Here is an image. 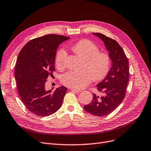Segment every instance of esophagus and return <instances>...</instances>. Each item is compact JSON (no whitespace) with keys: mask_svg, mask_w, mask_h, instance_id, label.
Returning <instances> with one entry per match:
<instances>
[{"mask_svg":"<svg viewBox=\"0 0 151 151\" xmlns=\"http://www.w3.org/2000/svg\"><path fill=\"white\" fill-rule=\"evenodd\" d=\"M73 92H74L75 93H80L81 92L80 90H75V89H71V90Z\"/></svg>","mask_w":151,"mask_h":151,"instance_id":"obj_1","label":"esophagus"}]
</instances>
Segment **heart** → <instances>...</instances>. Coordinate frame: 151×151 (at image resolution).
<instances>
[{
  "instance_id": "1",
  "label": "heart",
  "mask_w": 151,
  "mask_h": 151,
  "mask_svg": "<svg viewBox=\"0 0 151 151\" xmlns=\"http://www.w3.org/2000/svg\"><path fill=\"white\" fill-rule=\"evenodd\" d=\"M72 51L83 60L81 71H69L61 77V83L67 87L75 90L85 88L93 78L94 81L103 79L110 69L111 58L106 52H99L98 45L93 42L84 39L71 47ZM66 52L63 48L60 49L56 55L55 65L58 70L65 66Z\"/></svg>"
}]
</instances>
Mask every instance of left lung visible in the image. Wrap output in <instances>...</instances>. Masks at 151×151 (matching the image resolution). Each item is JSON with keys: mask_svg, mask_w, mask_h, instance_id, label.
Wrapping results in <instances>:
<instances>
[{"mask_svg": "<svg viewBox=\"0 0 151 151\" xmlns=\"http://www.w3.org/2000/svg\"><path fill=\"white\" fill-rule=\"evenodd\" d=\"M104 42L112 61V66L105 78L97 85L100 95L93 93L92 101L84 106L96 116L111 113L123 101L129 81V61L123 50L116 40L100 33H93Z\"/></svg>", "mask_w": 151, "mask_h": 151, "instance_id": "8db88e82", "label": "left lung"}]
</instances>
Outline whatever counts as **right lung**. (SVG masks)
<instances>
[{
	"label": "right lung",
	"instance_id": "obj_1",
	"mask_svg": "<svg viewBox=\"0 0 151 151\" xmlns=\"http://www.w3.org/2000/svg\"><path fill=\"white\" fill-rule=\"evenodd\" d=\"M70 37L48 34L30 40L22 48L16 61L15 77L22 102L37 116L52 115L60 108L67 88L46 90L48 76L55 71V60L60 43Z\"/></svg>",
	"mask_w": 151,
	"mask_h": 151
}]
</instances>
